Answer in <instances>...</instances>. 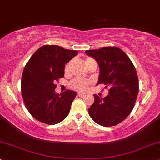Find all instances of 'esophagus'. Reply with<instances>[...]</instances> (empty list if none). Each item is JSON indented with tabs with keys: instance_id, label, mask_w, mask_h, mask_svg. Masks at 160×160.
Here are the masks:
<instances>
[{
	"instance_id": "esophagus-1",
	"label": "esophagus",
	"mask_w": 160,
	"mask_h": 160,
	"mask_svg": "<svg viewBox=\"0 0 160 160\" xmlns=\"http://www.w3.org/2000/svg\"><path fill=\"white\" fill-rule=\"evenodd\" d=\"M78 96H79V97H81V98H83V97H84V96H85L86 95H85V93H83V92H78Z\"/></svg>"
}]
</instances>
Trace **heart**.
Returning a JSON list of instances; mask_svg holds the SVG:
<instances>
[{
    "instance_id": "b5f03b06",
    "label": "heart",
    "mask_w": 160,
    "mask_h": 160,
    "mask_svg": "<svg viewBox=\"0 0 160 160\" xmlns=\"http://www.w3.org/2000/svg\"><path fill=\"white\" fill-rule=\"evenodd\" d=\"M72 64H73V61L70 60V62L67 63L66 65L64 67V73L66 75H69L71 72V69H72ZM84 64H86V66L88 67V68H90V67L92 66V65L96 64L93 58H90V57H87V58L84 59ZM90 84L89 81L81 79V78H76V79L72 80V82H70V87L72 89L78 90V91H85V90H88V86Z\"/></svg>"
}]
</instances>
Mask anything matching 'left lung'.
<instances>
[{
  "mask_svg": "<svg viewBox=\"0 0 160 160\" xmlns=\"http://www.w3.org/2000/svg\"><path fill=\"white\" fill-rule=\"evenodd\" d=\"M98 62L100 68L98 84L109 88V94L95 100L88 110L98 125L110 127L119 124L133 110L139 92V80L135 67L127 55L116 47L85 51Z\"/></svg>",
  "mask_w": 160,
  "mask_h": 160,
  "instance_id": "8db88e82",
  "label": "left lung"
}]
</instances>
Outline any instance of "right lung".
Segmentation results:
<instances>
[{"instance_id":"obj_1","label":"right lung","mask_w":160,"mask_h":160,"mask_svg":"<svg viewBox=\"0 0 160 160\" xmlns=\"http://www.w3.org/2000/svg\"><path fill=\"white\" fill-rule=\"evenodd\" d=\"M78 54L58 45H44L25 65L21 78V94L25 107L38 121L56 125L68 116L76 92H55L56 82L64 76V66Z\"/></svg>"}]
</instances>
